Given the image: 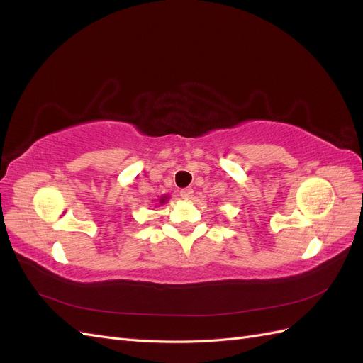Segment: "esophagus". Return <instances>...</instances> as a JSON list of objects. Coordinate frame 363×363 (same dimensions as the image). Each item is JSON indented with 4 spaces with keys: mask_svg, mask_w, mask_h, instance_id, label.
Instances as JSON below:
<instances>
[{
    "mask_svg": "<svg viewBox=\"0 0 363 363\" xmlns=\"http://www.w3.org/2000/svg\"><path fill=\"white\" fill-rule=\"evenodd\" d=\"M180 196L183 200H191L194 196V191L191 188H186V189H182L180 191Z\"/></svg>",
    "mask_w": 363,
    "mask_h": 363,
    "instance_id": "esophagus-1",
    "label": "esophagus"
}]
</instances>
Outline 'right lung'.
Returning a JSON list of instances; mask_svg holds the SVG:
<instances>
[{"instance_id": "right-lung-1", "label": "right lung", "mask_w": 363, "mask_h": 363, "mask_svg": "<svg viewBox=\"0 0 363 363\" xmlns=\"http://www.w3.org/2000/svg\"><path fill=\"white\" fill-rule=\"evenodd\" d=\"M162 201H163V199H162Z\"/></svg>"}]
</instances>
